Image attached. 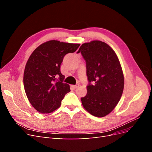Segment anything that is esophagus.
Returning a JSON list of instances; mask_svg holds the SVG:
<instances>
[{
  "instance_id": "esophagus-1",
  "label": "esophagus",
  "mask_w": 152,
  "mask_h": 152,
  "mask_svg": "<svg viewBox=\"0 0 152 152\" xmlns=\"http://www.w3.org/2000/svg\"><path fill=\"white\" fill-rule=\"evenodd\" d=\"M79 84H76V85H72V86H71V87H72V88L73 89H76L78 87H79Z\"/></svg>"
}]
</instances>
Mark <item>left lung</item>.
Listing matches in <instances>:
<instances>
[{"label":"left lung","instance_id":"obj_1","mask_svg":"<svg viewBox=\"0 0 152 152\" xmlns=\"http://www.w3.org/2000/svg\"><path fill=\"white\" fill-rule=\"evenodd\" d=\"M79 53L86 61L89 82L87 93L81 98L82 105L93 115L104 117L116 107L123 93L124 79L120 62L114 50L99 40L83 44Z\"/></svg>","mask_w":152,"mask_h":152}]
</instances>
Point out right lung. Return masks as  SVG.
Here are the masks:
<instances>
[{
  "mask_svg": "<svg viewBox=\"0 0 152 152\" xmlns=\"http://www.w3.org/2000/svg\"><path fill=\"white\" fill-rule=\"evenodd\" d=\"M79 46L53 40L40 45L31 54L25 66L23 83L27 98L39 112H53L70 91V86L63 82L61 64L66 54L75 52Z\"/></svg>",
  "mask_w": 152,
  "mask_h": 152,
  "instance_id": "right-lung-1",
  "label": "right lung"
}]
</instances>
